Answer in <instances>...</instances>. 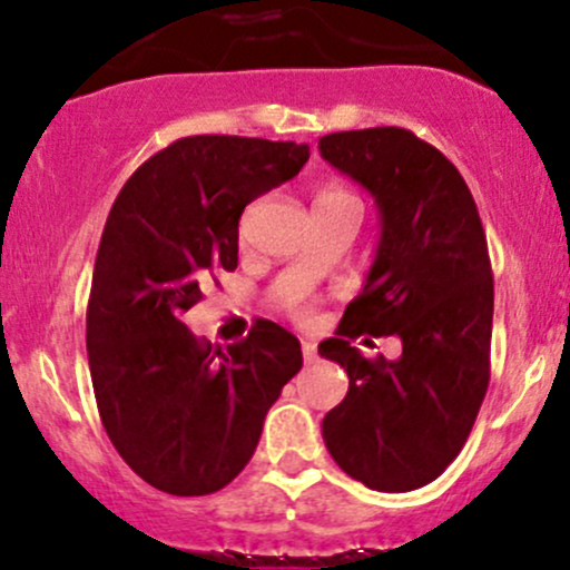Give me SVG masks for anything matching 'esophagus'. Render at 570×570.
I'll return each instance as SVG.
<instances>
[{"instance_id": "34e87169", "label": "esophagus", "mask_w": 570, "mask_h": 570, "mask_svg": "<svg viewBox=\"0 0 570 570\" xmlns=\"http://www.w3.org/2000/svg\"><path fill=\"white\" fill-rule=\"evenodd\" d=\"M303 361H306V364H314V361H317V344L303 342Z\"/></svg>"}]
</instances>
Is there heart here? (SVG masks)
I'll list each match as a JSON object with an SVG mask.
<instances>
[{
    "label": "heart",
    "mask_w": 570,
    "mask_h": 570,
    "mask_svg": "<svg viewBox=\"0 0 570 570\" xmlns=\"http://www.w3.org/2000/svg\"><path fill=\"white\" fill-rule=\"evenodd\" d=\"M336 209H355V212H361V204H358V198H355L353 193H350V189H344V187H325V189H320L317 193V198H314V212H336ZM301 317H306V308H301Z\"/></svg>",
    "instance_id": "obj_1"
}]
</instances>
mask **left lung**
<instances>
[{
  "instance_id": "8db88e82",
  "label": "left lung",
  "mask_w": 570,
  "mask_h": 570,
  "mask_svg": "<svg viewBox=\"0 0 570 570\" xmlns=\"http://www.w3.org/2000/svg\"><path fill=\"white\" fill-rule=\"evenodd\" d=\"M320 154L381 209L364 289L320 344L350 377L347 396L322 419V439L338 469L372 491H413L455 461L491 381L485 232L455 165L413 131H336L322 137ZM358 335H400L403 355L366 360L348 344Z\"/></svg>"
}]
</instances>
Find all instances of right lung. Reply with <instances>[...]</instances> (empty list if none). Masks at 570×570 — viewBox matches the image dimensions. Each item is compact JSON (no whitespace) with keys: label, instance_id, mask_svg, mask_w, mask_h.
<instances>
[{"label":"right lung","instance_id":"add662e5","mask_svg":"<svg viewBox=\"0 0 570 570\" xmlns=\"http://www.w3.org/2000/svg\"><path fill=\"white\" fill-rule=\"evenodd\" d=\"M306 142L195 135L131 174L109 209L88 301V361L101 424L148 485L206 497L248 465L264 416L301 372V342L269 320L237 344L181 322L237 269L239 217L301 174Z\"/></svg>","mask_w":570,"mask_h":570}]
</instances>
